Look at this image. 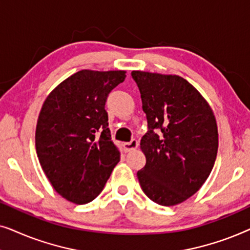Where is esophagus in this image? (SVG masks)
<instances>
[{
    "label": "esophagus",
    "instance_id": "obj_1",
    "mask_svg": "<svg viewBox=\"0 0 250 250\" xmlns=\"http://www.w3.org/2000/svg\"><path fill=\"white\" fill-rule=\"evenodd\" d=\"M138 146H139L138 140L133 139L129 142L125 143V150L126 151H133V150H135L136 148H138Z\"/></svg>",
    "mask_w": 250,
    "mask_h": 250
}]
</instances>
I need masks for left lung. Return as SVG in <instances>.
<instances>
[{
	"label": "left lung",
	"mask_w": 250,
	"mask_h": 250,
	"mask_svg": "<svg viewBox=\"0 0 250 250\" xmlns=\"http://www.w3.org/2000/svg\"><path fill=\"white\" fill-rule=\"evenodd\" d=\"M132 77L148 121L140 143L146 162L136 175L153 203L174 206L193 196L213 169L216 119L197 88L177 75L133 70Z\"/></svg>",
	"instance_id": "1"
}]
</instances>
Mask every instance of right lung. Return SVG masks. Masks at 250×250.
I'll return each mask as SVG.
<instances>
[{"label":"right lung","mask_w":250,"mask_h":250,"mask_svg":"<svg viewBox=\"0 0 250 250\" xmlns=\"http://www.w3.org/2000/svg\"><path fill=\"white\" fill-rule=\"evenodd\" d=\"M125 74L77 71L44 101L35 133L37 157L53 189L68 201L82 205L93 200L119 162L104 104Z\"/></svg>","instance_id":"1"}]
</instances>
